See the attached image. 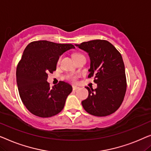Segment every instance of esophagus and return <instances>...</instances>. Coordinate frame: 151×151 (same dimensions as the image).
Here are the masks:
<instances>
[{"label":"esophagus","mask_w":151,"mask_h":151,"mask_svg":"<svg viewBox=\"0 0 151 151\" xmlns=\"http://www.w3.org/2000/svg\"><path fill=\"white\" fill-rule=\"evenodd\" d=\"M78 87L76 86H73V90H78Z\"/></svg>","instance_id":"1"}]
</instances>
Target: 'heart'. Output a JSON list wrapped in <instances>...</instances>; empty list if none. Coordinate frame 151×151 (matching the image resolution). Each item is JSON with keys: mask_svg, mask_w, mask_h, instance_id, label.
Segmentation results:
<instances>
[{"mask_svg": "<svg viewBox=\"0 0 151 151\" xmlns=\"http://www.w3.org/2000/svg\"><path fill=\"white\" fill-rule=\"evenodd\" d=\"M80 56H82V55H81V54H74L73 55V57H74V59H75L77 58V57H80ZM61 59V57H59V59H58V61H57V62H58V63L60 62ZM66 78L69 81H75L76 79V76H75V75H70L66 76Z\"/></svg>", "mask_w": 151, "mask_h": 151, "instance_id": "obj_1", "label": "heart"}]
</instances>
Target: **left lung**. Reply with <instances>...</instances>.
Listing matches in <instances>:
<instances>
[{
    "mask_svg": "<svg viewBox=\"0 0 151 151\" xmlns=\"http://www.w3.org/2000/svg\"><path fill=\"white\" fill-rule=\"evenodd\" d=\"M90 58L88 78L94 76L97 88L86 87L89 94L81 102L91 115L107 116L120 107L127 90V79L122 55L107 40H94L75 44Z\"/></svg>",
    "mask_w": 151,
    "mask_h": 151,
    "instance_id": "obj_1",
    "label": "left lung"
}]
</instances>
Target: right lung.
<instances>
[{
  "label": "right lung",
  "mask_w": 151,
  "mask_h": 151,
  "mask_svg": "<svg viewBox=\"0 0 151 151\" xmlns=\"http://www.w3.org/2000/svg\"><path fill=\"white\" fill-rule=\"evenodd\" d=\"M75 46L40 40L31 42L23 52L16 69L18 92L27 109L33 115L48 118L63 109L73 88L59 81L52 88L47 82L48 74L56 70L59 56Z\"/></svg>",
  "instance_id": "add662e5"
}]
</instances>
